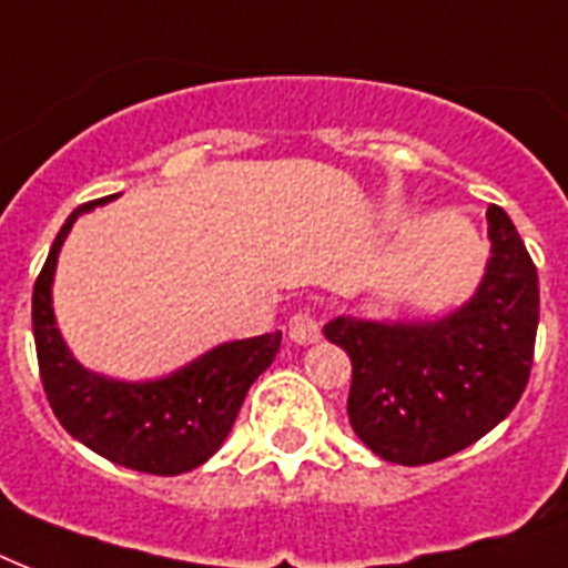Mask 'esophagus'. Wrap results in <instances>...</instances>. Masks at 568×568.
<instances>
[{"label":"esophagus","instance_id":"esophagus-1","mask_svg":"<svg viewBox=\"0 0 568 568\" xmlns=\"http://www.w3.org/2000/svg\"><path fill=\"white\" fill-rule=\"evenodd\" d=\"M288 338H292L294 345H312V342H318V318L312 312H297V315H292V321H288Z\"/></svg>","mask_w":568,"mask_h":568}]
</instances>
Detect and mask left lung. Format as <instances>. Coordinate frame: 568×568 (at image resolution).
<instances>
[{
	"instance_id": "left-lung-1",
	"label": "left lung",
	"mask_w": 568,
	"mask_h": 568,
	"mask_svg": "<svg viewBox=\"0 0 568 568\" xmlns=\"http://www.w3.org/2000/svg\"><path fill=\"white\" fill-rule=\"evenodd\" d=\"M489 262L477 292L433 321L338 315L324 336L354 365L347 415L377 457L424 466L475 445L528 386L539 276L501 205H489Z\"/></svg>"
}]
</instances>
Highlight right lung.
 <instances>
[{
    "mask_svg": "<svg viewBox=\"0 0 568 568\" xmlns=\"http://www.w3.org/2000/svg\"><path fill=\"white\" fill-rule=\"evenodd\" d=\"M114 196L79 205L67 217L34 283L31 327L40 379L52 413L73 439L118 466L146 475H182L203 466L230 436L247 388L274 363L283 333L223 342L155 379H118L84 368L55 324L52 280L75 217Z\"/></svg>",
    "mask_w": 568,
    "mask_h": 568,
    "instance_id": "obj_1",
    "label": "right lung"
}]
</instances>
